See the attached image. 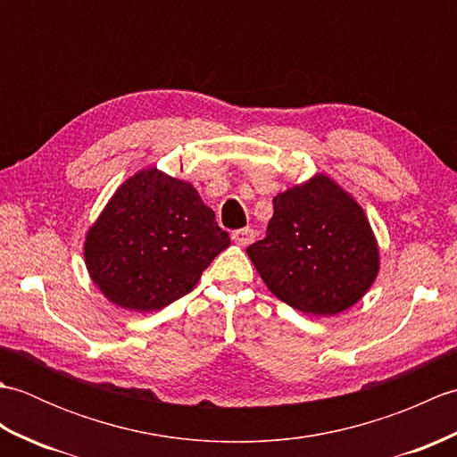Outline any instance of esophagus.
Wrapping results in <instances>:
<instances>
[{
	"label": "esophagus",
	"mask_w": 457,
	"mask_h": 457,
	"mask_svg": "<svg viewBox=\"0 0 457 457\" xmlns=\"http://www.w3.org/2000/svg\"><path fill=\"white\" fill-rule=\"evenodd\" d=\"M231 239L236 241L237 245H249L251 241L255 239V231L253 229H249V228H244V229H236L234 234H231Z\"/></svg>",
	"instance_id": "obj_1"
}]
</instances>
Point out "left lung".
<instances>
[{"mask_svg":"<svg viewBox=\"0 0 457 457\" xmlns=\"http://www.w3.org/2000/svg\"><path fill=\"white\" fill-rule=\"evenodd\" d=\"M247 255L270 293L314 316L353 306L378 270L361 206L324 174L277 194L267 236Z\"/></svg>","mask_w":457,"mask_h":457,"instance_id":"1","label":"left lung"}]
</instances>
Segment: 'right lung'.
Instances as JSON below:
<instances>
[{
    "mask_svg": "<svg viewBox=\"0 0 457 457\" xmlns=\"http://www.w3.org/2000/svg\"><path fill=\"white\" fill-rule=\"evenodd\" d=\"M229 247L192 184L157 169L121 184L84 244L86 267L113 304L153 312L188 295Z\"/></svg>",
    "mask_w": 457,
    "mask_h": 457,
    "instance_id": "right-lung-1",
    "label": "right lung"
}]
</instances>
